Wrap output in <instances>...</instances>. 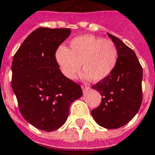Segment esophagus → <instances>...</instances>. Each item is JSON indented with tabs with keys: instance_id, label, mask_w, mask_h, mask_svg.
<instances>
[{
	"instance_id": "1",
	"label": "esophagus",
	"mask_w": 155,
	"mask_h": 155,
	"mask_svg": "<svg viewBox=\"0 0 155 155\" xmlns=\"http://www.w3.org/2000/svg\"><path fill=\"white\" fill-rule=\"evenodd\" d=\"M81 89H82L83 92H86V91H87L90 89V87L87 86H81Z\"/></svg>"
}]
</instances>
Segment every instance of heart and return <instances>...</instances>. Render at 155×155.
I'll return each instance as SVG.
<instances>
[{
	"label": "heart",
	"mask_w": 155,
	"mask_h": 155,
	"mask_svg": "<svg viewBox=\"0 0 155 155\" xmlns=\"http://www.w3.org/2000/svg\"><path fill=\"white\" fill-rule=\"evenodd\" d=\"M56 60L61 73L66 78L74 80L83 69L85 79L100 81L111 74L118 61V50L113 42L92 35L74 38L69 49L58 48Z\"/></svg>",
	"instance_id": "b5f03b06"
}]
</instances>
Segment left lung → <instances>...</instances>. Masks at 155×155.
Listing matches in <instances>:
<instances>
[{
	"label": "left lung",
	"mask_w": 155,
	"mask_h": 155,
	"mask_svg": "<svg viewBox=\"0 0 155 155\" xmlns=\"http://www.w3.org/2000/svg\"><path fill=\"white\" fill-rule=\"evenodd\" d=\"M118 50V61L111 74L92 88L102 95L100 105L91 111L97 123L106 129H118L137 113L142 102V67L136 54L120 39L107 34Z\"/></svg>",
	"instance_id": "left-lung-1"
}]
</instances>
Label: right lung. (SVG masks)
I'll return each instance as SVG.
<instances>
[{
    "label": "right lung",
    "instance_id": "obj_1",
    "mask_svg": "<svg viewBox=\"0 0 155 155\" xmlns=\"http://www.w3.org/2000/svg\"><path fill=\"white\" fill-rule=\"evenodd\" d=\"M69 28L40 27L26 37L12 62V89L19 111L35 128L51 132L66 121L69 107L82 95L81 86L62 74L56 51Z\"/></svg>",
    "mask_w": 155,
    "mask_h": 155
}]
</instances>
